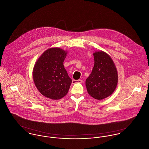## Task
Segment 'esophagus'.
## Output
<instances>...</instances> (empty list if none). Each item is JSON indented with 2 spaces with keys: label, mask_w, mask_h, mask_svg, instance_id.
<instances>
[{
  "label": "esophagus",
  "mask_w": 149,
  "mask_h": 149,
  "mask_svg": "<svg viewBox=\"0 0 149 149\" xmlns=\"http://www.w3.org/2000/svg\"><path fill=\"white\" fill-rule=\"evenodd\" d=\"M83 82V80H81V79H78V80H72V84H75V83H82Z\"/></svg>",
  "instance_id": "obj_1"
}]
</instances>
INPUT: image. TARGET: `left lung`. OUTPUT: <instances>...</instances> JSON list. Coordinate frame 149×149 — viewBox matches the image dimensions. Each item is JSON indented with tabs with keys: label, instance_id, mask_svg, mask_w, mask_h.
<instances>
[{
	"label": "left lung",
	"instance_id": "8db88e82",
	"mask_svg": "<svg viewBox=\"0 0 149 149\" xmlns=\"http://www.w3.org/2000/svg\"><path fill=\"white\" fill-rule=\"evenodd\" d=\"M95 64L86 80L88 94L95 99L102 100L110 96L117 87L118 74L111 57L104 52L93 53Z\"/></svg>",
	"mask_w": 149,
	"mask_h": 149
}]
</instances>
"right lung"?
<instances>
[{
  "instance_id": "obj_1",
  "label": "right lung",
  "mask_w": 149,
  "mask_h": 149,
  "mask_svg": "<svg viewBox=\"0 0 149 149\" xmlns=\"http://www.w3.org/2000/svg\"><path fill=\"white\" fill-rule=\"evenodd\" d=\"M67 53L60 48H50L44 52L34 65L35 86L47 98L58 100L69 91L72 80L63 66Z\"/></svg>"
}]
</instances>
